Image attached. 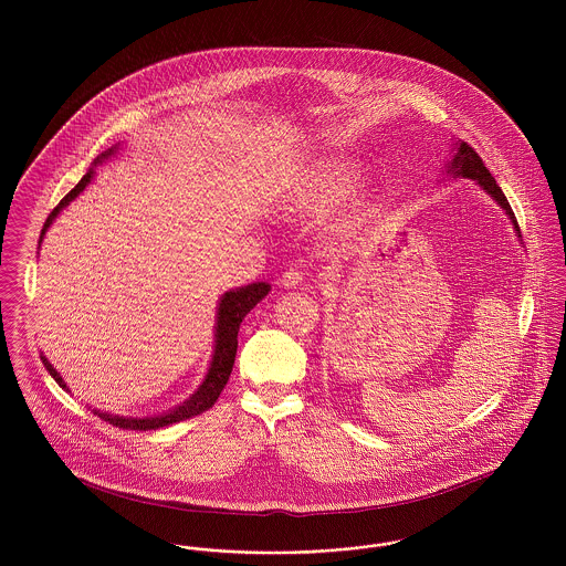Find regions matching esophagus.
Returning <instances> with one entry per match:
<instances>
[{
    "label": "esophagus",
    "instance_id": "1",
    "mask_svg": "<svg viewBox=\"0 0 566 566\" xmlns=\"http://www.w3.org/2000/svg\"><path fill=\"white\" fill-rule=\"evenodd\" d=\"M282 286H286V289H298V286H303L305 282H307V273L303 270H298V268H291V270L284 271L282 273Z\"/></svg>",
    "mask_w": 566,
    "mask_h": 566
}]
</instances>
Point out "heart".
<instances>
[{
	"instance_id": "b5f03b06",
	"label": "heart",
	"mask_w": 566,
	"mask_h": 566,
	"mask_svg": "<svg viewBox=\"0 0 566 566\" xmlns=\"http://www.w3.org/2000/svg\"><path fill=\"white\" fill-rule=\"evenodd\" d=\"M360 185L363 176L356 165L348 161L316 163L296 180L291 203L301 214H318L350 199Z\"/></svg>"
}]
</instances>
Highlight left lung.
<instances>
[{"mask_svg": "<svg viewBox=\"0 0 566 566\" xmlns=\"http://www.w3.org/2000/svg\"><path fill=\"white\" fill-rule=\"evenodd\" d=\"M448 174H454V176H460V178H471V180L480 182V185L484 187L485 192L492 195V197L501 203V208L510 214L515 231L520 233V224H517V220H515V214H513L512 206H510L507 197L503 195V190L496 185L494 176L485 169L482 157H480L467 142H460V144H458L457 155H454V159L450 163ZM517 238H522V235H517Z\"/></svg>", "mask_w": 566, "mask_h": 566, "instance_id": "1", "label": "left lung"}]
</instances>
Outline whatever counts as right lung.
Here are the masks:
<instances>
[{
	"instance_id": "1",
	"label": "right lung",
	"mask_w": 566,
	"mask_h": 566,
	"mask_svg": "<svg viewBox=\"0 0 566 566\" xmlns=\"http://www.w3.org/2000/svg\"><path fill=\"white\" fill-rule=\"evenodd\" d=\"M114 150L109 148L108 153H104L99 159H108ZM97 159V161H99ZM93 178V169H88L84 176H82L81 182L70 190L61 201L59 206L54 208L53 212L46 218L44 227H42V235H40V242L46 233V229L53 224L54 216L59 214L72 199H76L81 195L84 187L91 182ZM270 284L265 282H254V284H248L242 289H235L231 293H224L220 298V305H218V324H216V350L214 358H212V365H210V371L206 376V381L201 384V388L190 397L189 401L180 407H176L174 411H167L163 416L157 418H120V416H109V413H102V411H95V416H99L102 420H106L112 427H118V429H127V431H157L161 427L167 424H174V422H182V420H189L195 418L203 411H208L212 405L216 403V399L220 397L222 388L227 386V379L233 371V363H235V352H238V331H240V324H242L245 314L263 298V296L270 293ZM42 363L46 365L49 374L54 377V381L65 388L63 379L53 369V365L42 356Z\"/></svg>"
}]
</instances>
